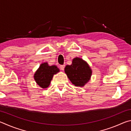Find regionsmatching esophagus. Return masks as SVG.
I'll use <instances>...</instances> for the list:
<instances>
[{"instance_id": "esophagus-1", "label": "esophagus", "mask_w": 131, "mask_h": 131, "mask_svg": "<svg viewBox=\"0 0 131 131\" xmlns=\"http://www.w3.org/2000/svg\"><path fill=\"white\" fill-rule=\"evenodd\" d=\"M65 65H61L60 66V68H61V69L62 70H64V68H65Z\"/></svg>"}]
</instances>
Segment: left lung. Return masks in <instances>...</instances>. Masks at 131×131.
Returning <instances> with one entry per match:
<instances>
[{
    "mask_svg": "<svg viewBox=\"0 0 131 131\" xmlns=\"http://www.w3.org/2000/svg\"><path fill=\"white\" fill-rule=\"evenodd\" d=\"M65 72L75 86L83 87L89 81L92 71L88 64L79 58L73 59L71 65H66Z\"/></svg>",
    "mask_w": 131,
    "mask_h": 131,
    "instance_id": "8db88e82",
    "label": "left lung"
}]
</instances>
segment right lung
<instances>
[{
    "instance_id": "obj_1",
    "label": "right lung",
    "mask_w": 131,
    "mask_h": 131,
    "mask_svg": "<svg viewBox=\"0 0 131 131\" xmlns=\"http://www.w3.org/2000/svg\"><path fill=\"white\" fill-rule=\"evenodd\" d=\"M59 71L56 66H48L47 63L41 64L35 73L34 78L37 84L43 88H46L50 85L53 75Z\"/></svg>"
}]
</instances>
